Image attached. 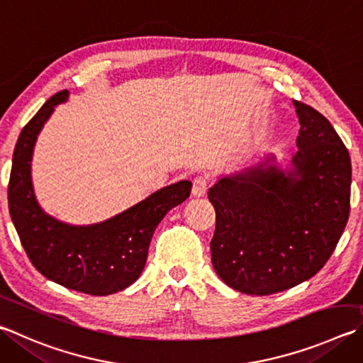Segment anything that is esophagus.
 <instances>
[{"label":"esophagus","mask_w":363,"mask_h":363,"mask_svg":"<svg viewBox=\"0 0 363 363\" xmlns=\"http://www.w3.org/2000/svg\"><path fill=\"white\" fill-rule=\"evenodd\" d=\"M208 177L206 176H199L194 179V187H192V195L200 199V196H204L208 192Z\"/></svg>","instance_id":"esophagus-1"}]
</instances>
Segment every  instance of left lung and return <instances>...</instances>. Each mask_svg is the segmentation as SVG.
<instances>
[{"label":"left lung","mask_w":363,"mask_h":363,"mask_svg":"<svg viewBox=\"0 0 363 363\" xmlns=\"http://www.w3.org/2000/svg\"><path fill=\"white\" fill-rule=\"evenodd\" d=\"M298 152L274 155L209 189L216 209L211 260L219 278L247 295H272L319 272L337 247L351 204V157L332 123L294 101Z\"/></svg>","instance_id":"left-lung-1"}]
</instances>
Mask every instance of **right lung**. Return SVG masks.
I'll list each match as a JSON object with an SVG mask.
<instances>
[{"instance_id":"right-lung-1","label":"right lung","mask_w":363,"mask_h":363,"mask_svg":"<svg viewBox=\"0 0 363 363\" xmlns=\"http://www.w3.org/2000/svg\"><path fill=\"white\" fill-rule=\"evenodd\" d=\"M68 98V90L58 91L18 136L8 189L9 213L25 252L39 273L72 291L111 295L140 278L157 225L169 209L189 199L192 182L169 184L122 213L90 225H71L44 213L33 189V152L44 123Z\"/></svg>"}]
</instances>
